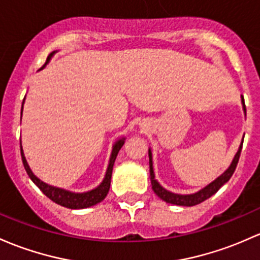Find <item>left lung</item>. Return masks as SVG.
I'll list each match as a JSON object with an SVG mask.
<instances>
[{"instance_id": "obj_1", "label": "left lung", "mask_w": 260, "mask_h": 260, "mask_svg": "<svg viewBox=\"0 0 260 260\" xmlns=\"http://www.w3.org/2000/svg\"><path fill=\"white\" fill-rule=\"evenodd\" d=\"M242 98V105H243V111H244V114L247 113L245 112V105H244V98L243 95H240ZM243 141H244V137L242 139V143H240L238 151H237L236 155H234L233 160H232L231 166L220 174L218 178H215L213 182H210L208 185H206L204 188L199 189L198 192L196 193H190V194H178V193H173L171 190H167L166 188H163L162 185L159 184L157 179H155V174H154V169H153V158H152V149H148V157H149V177H151V184H152V189L153 192L155 193L160 199L167 202V203L171 204H176V206H184V207H192L196 206V204L202 203L206 199H208L209 197H212L213 194L219 190V188L222 185L225 184L231 177L233 176L234 171H236L237 165H238L239 160V155L240 152H242V147H243Z\"/></svg>"}]
</instances>
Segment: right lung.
<instances>
[{
	"label": "right lung",
	"instance_id": "add662e5",
	"mask_svg": "<svg viewBox=\"0 0 260 260\" xmlns=\"http://www.w3.org/2000/svg\"><path fill=\"white\" fill-rule=\"evenodd\" d=\"M57 51H53L52 53H50V56L47 57V61H46L45 66L51 61V58L53 57V54L56 53ZM43 66V67H45ZM42 67V68H43ZM23 102H22V108H21V118H22V112H23ZM125 138H118L116 142H114L113 147H112V152H111V157H109V162H108V167L107 171H106L105 178H103L102 182L97 185V187L93 188L91 190H87V192H82V193H76V192H71V190L63 189V188L59 187H54V185L47 184L43 180H41L38 177L35 176L34 172L31 171L29 168L28 163H27L26 157H24L23 153V148H22V143H21V157H22V162H23V167L26 169L27 174L31 178L32 182L42 190V193L45 196H47L51 201H53L54 203L59 204V206L66 207V208L70 209H83V208H88V207L94 206V204L100 203L102 202L103 199L106 198V196L108 194L109 187H111V177H112V171H113V165L114 160H116L117 154H118L119 149L122 148V146L124 144Z\"/></svg>",
	"mask_w": 260,
	"mask_h": 260
}]
</instances>
